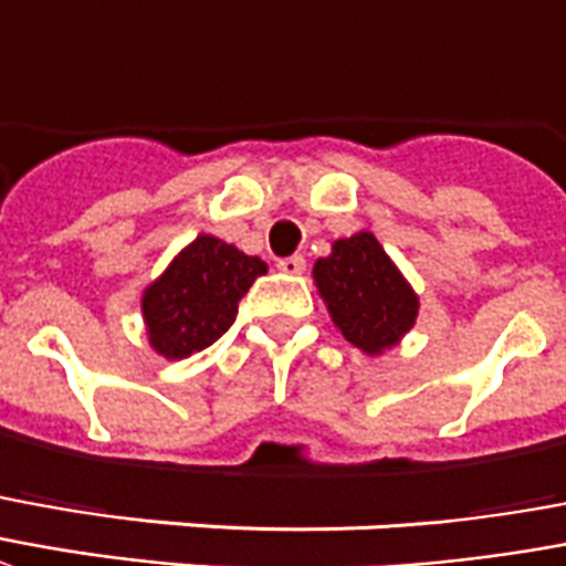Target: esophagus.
I'll list each match as a JSON object with an SVG mask.
<instances>
[{"label":"esophagus","instance_id":"34e87169","mask_svg":"<svg viewBox=\"0 0 566 566\" xmlns=\"http://www.w3.org/2000/svg\"><path fill=\"white\" fill-rule=\"evenodd\" d=\"M275 266L287 272V275H300V272H305V258L303 254H291V258H282Z\"/></svg>","mask_w":566,"mask_h":566}]
</instances>
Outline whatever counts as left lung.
<instances>
[{
    "mask_svg": "<svg viewBox=\"0 0 566 566\" xmlns=\"http://www.w3.org/2000/svg\"><path fill=\"white\" fill-rule=\"evenodd\" d=\"M312 275L333 324L363 354L375 357L399 345L417 321L420 296L368 230L333 242Z\"/></svg>",
    "mask_w": 566,
    "mask_h": 566,
    "instance_id": "8db88e82",
    "label": "left lung"
}]
</instances>
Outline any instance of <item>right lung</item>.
I'll return each instance as SVG.
<instances>
[{
	"label": "right lung",
	"mask_w": 566,
	"mask_h": 566,
	"mask_svg": "<svg viewBox=\"0 0 566 566\" xmlns=\"http://www.w3.org/2000/svg\"><path fill=\"white\" fill-rule=\"evenodd\" d=\"M263 272L261 258L200 233L144 291L140 308L155 354L186 359L224 336L240 300Z\"/></svg>",
	"instance_id": "1"
}]
</instances>
